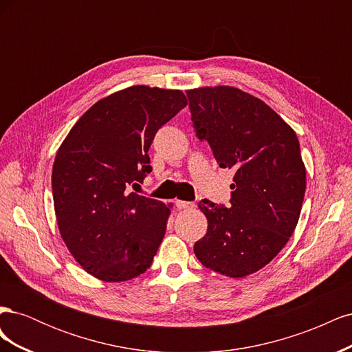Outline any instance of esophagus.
Listing matches in <instances>:
<instances>
[{"label":"esophagus","instance_id":"esophagus-1","mask_svg":"<svg viewBox=\"0 0 352 352\" xmlns=\"http://www.w3.org/2000/svg\"><path fill=\"white\" fill-rule=\"evenodd\" d=\"M176 207L177 208H180V210H185V208H194L195 207V204L194 202H188V201H180V199H177L176 202Z\"/></svg>","mask_w":352,"mask_h":352}]
</instances>
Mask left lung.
<instances>
[{
	"mask_svg": "<svg viewBox=\"0 0 352 352\" xmlns=\"http://www.w3.org/2000/svg\"><path fill=\"white\" fill-rule=\"evenodd\" d=\"M199 140L221 168L235 172L230 207L198 202L207 217L194 252L207 269L245 278L267 265L292 236L305 194L295 131L267 104L235 87L188 89Z\"/></svg>",
	"mask_w": 352,
	"mask_h": 352,
	"instance_id": "obj_1",
	"label": "left lung"
}]
</instances>
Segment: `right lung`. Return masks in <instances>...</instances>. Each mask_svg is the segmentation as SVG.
Segmentation results:
<instances>
[{
    "instance_id": "obj_1",
    "label": "right lung",
    "mask_w": 352,
    "mask_h": 352,
    "mask_svg": "<svg viewBox=\"0 0 352 352\" xmlns=\"http://www.w3.org/2000/svg\"><path fill=\"white\" fill-rule=\"evenodd\" d=\"M186 104L180 89L133 85L95 102L61 142L52 166L57 225L94 278L124 282L151 267L172 204L129 186L151 172L157 131Z\"/></svg>"
}]
</instances>
